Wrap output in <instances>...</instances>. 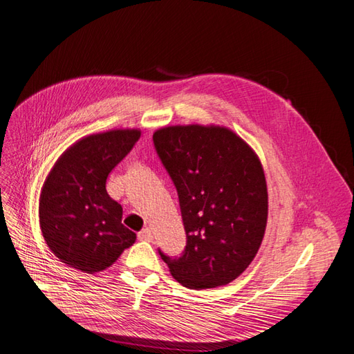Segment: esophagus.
<instances>
[{"mask_svg":"<svg viewBox=\"0 0 354 354\" xmlns=\"http://www.w3.org/2000/svg\"><path fill=\"white\" fill-rule=\"evenodd\" d=\"M153 238L154 234L151 227H144L141 232H138V239H141V241H153Z\"/></svg>","mask_w":354,"mask_h":354,"instance_id":"1","label":"esophagus"}]
</instances>
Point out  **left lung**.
Instances as JSON below:
<instances>
[{
    "instance_id": "1",
    "label": "left lung",
    "mask_w": 354,
    "mask_h": 354,
    "mask_svg": "<svg viewBox=\"0 0 354 354\" xmlns=\"http://www.w3.org/2000/svg\"><path fill=\"white\" fill-rule=\"evenodd\" d=\"M172 179L187 234L179 257L158 254L191 290L230 283L252 263L268 221V188L259 157L221 127H169L153 135Z\"/></svg>"
}]
</instances>
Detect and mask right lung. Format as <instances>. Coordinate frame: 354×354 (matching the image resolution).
I'll return each mask as SVG.
<instances>
[{
  "label": "right lung",
  "mask_w": 354,
  "mask_h": 354,
  "mask_svg": "<svg viewBox=\"0 0 354 354\" xmlns=\"http://www.w3.org/2000/svg\"><path fill=\"white\" fill-rule=\"evenodd\" d=\"M141 132L116 129L89 135L57 160L39 200L45 243L63 263L85 273L115 263L136 235L122 223V206L109 197V174L127 157Z\"/></svg>",
  "instance_id": "add662e5"
}]
</instances>
